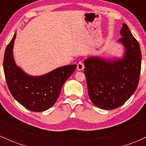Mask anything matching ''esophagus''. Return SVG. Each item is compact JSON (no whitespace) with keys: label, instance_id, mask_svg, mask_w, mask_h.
I'll list each match as a JSON object with an SVG mask.
<instances>
[{"label":"esophagus","instance_id":"esophagus-1","mask_svg":"<svg viewBox=\"0 0 146 146\" xmlns=\"http://www.w3.org/2000/svg\"><path fill=\"white\" fill-rule=\"evenodd\" d=\"M84 68V64L82 62H78V64H77V68H78V71H82Z\"/></svg>","mask_w":146,"mask_h":146}]
</instances>
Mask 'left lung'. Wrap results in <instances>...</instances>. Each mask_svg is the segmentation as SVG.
I'll return each instance as SVG.
<instances>
[{
	"label": "left lung",
	"mask_w": 146,
	"mask_h": 146,
	"mask_svg": "<svg viewBox=\"0 0 146 146\" xmlns=\"http://www.w3.org/2000/svg\"><path fill=\"white\" fill-rule=\"evenodd\" d=\"M117 40L124 47L121 58L91 56L84 62L89 98L101 109L121 106L133 95L139 81L141 52L138 41L123 23Z\"/></svg>",
	"instance_id": "obj_1"
}]
</instances>
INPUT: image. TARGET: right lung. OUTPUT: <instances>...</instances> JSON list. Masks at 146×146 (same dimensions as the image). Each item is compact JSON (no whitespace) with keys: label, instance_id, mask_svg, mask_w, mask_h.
Returning a JSON list of instances; mask_svg holds the SVG:
<instances>
[{"label":"right lung","instance_id":"obj_1","mask_svg":"<svg viewBox=\"0 0 146 146\" xmlns=\"http://www.w3.org/2000/svg\"><path fill=\"white\" fill-rule=\"evenodd\" d=\"M16 33L7 46L3 69L10 93L16 101L33 112L44 111L53 106L66 80L77 67L76 64L57 68L40 76L28 75L16 65L13 54Z\"/></svg>","mask_w":146,"mask_h":146}]
</instances>
